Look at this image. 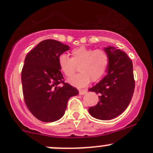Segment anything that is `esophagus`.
<instances>
[{"instance_id":"esophagus-1","label":"esophagus","mask_w":153,"mask_h":153,"mask_svg":"<svg viewBox=\"0 0 153 153\" xmlns=\"http://www.w3.org/2000/svg\"><path fill=\"white\" fill-rule=\"evenodd\" d=\"M86 92H87V90H86V89H81V90H79V94L81 95H85Z\"/></svg>"}]
</instances>
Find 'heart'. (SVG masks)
Masks as SVG:
<instances>
[{
    "label": "heart",
    "instance_id": "1",
    "mask_svg": "<svg viewBox=\"0 0 153 153\" xmlns=\"http://www.w3.org/2000/svg\"><path fill=\"white\" fill-rule=\"evenodd\" d=\"M72 57L66 54L58 56V62L61 72L69 78L72 76L77 67L80 73L74 75L69 80V83L78 88L85 87L92 81H98L104 76L109 65V57L106 51L93 49L86 47L75 48L71 51Z\"/></svg>",
    "mask_w": 153,
    "mask_h": 153
}]
</instances>
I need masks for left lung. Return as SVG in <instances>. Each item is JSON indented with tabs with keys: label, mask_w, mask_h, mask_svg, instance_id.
I'll use <instances>...</instances> for the list:
<instances>
[{
	"label": "left lung",
	"mask_w": 153,
	"mask_h": 153,
	"mask_svg": "<svg viewBox=\"0 0 153 153\" xmlns=\"http://www.w3.org/2000/svg\"><path fill=\"white\" fill-rule=\"evenodd\" d=\"M109 57L107 74L99 83L89 89L99 95V101L89 108L92 117L111 120L121 115L130 103L135 89L133 66L130 58L121 49L104 48Z\"/></svg>",
	"instance_id": "1"
}]
</instances>
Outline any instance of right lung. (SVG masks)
<instances>
[{"instance_id": "1", "label": "right lung", "mask_w": 153, "mask_h": 153, "mask_svg": "<svg viewBox=\"0 0 153 153\" xmlns=\"http://www.w3.org/2000/svg\"><path fill=\"white\" fill-rule=\"evenodd\" d=\"M69 49L60 41L47 39L29 52L24 60L21 72L24 101L31 113L43 122L62 118L69 98L79 93L64 82L58 66V56Z\"/></svg>"}]
</instances>
